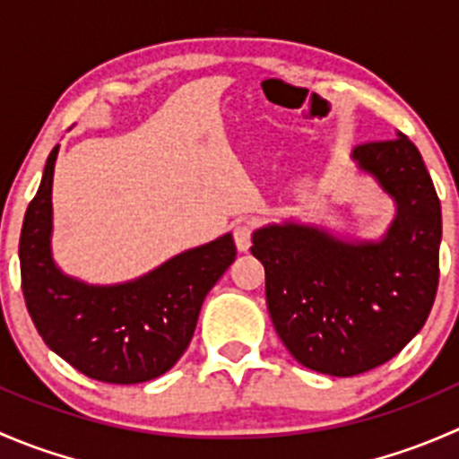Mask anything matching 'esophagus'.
<instances>
[{
    "mask_svg": "<svg viewBox=\"0 0 459 459\" xmlns=\"http://www.w3.org/2000/svg\"><path fill=\"white\" fill-rule=\"evenodd\" d=\"M253 233H255V226H253L251 221H239V224H235L233 238H235V247H238V251L247 253L248 248H251Z\"/></svg>",
    "mask_w": 459,
    "mask_h": 459,
    "instance_id": "obj_1",
    "label": "esophagus"
}]
</instances>
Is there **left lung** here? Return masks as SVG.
<instances>
[{"instance_id":"1","label":"left lung","mask_w":459,"mask_h":459,"mask_svg":"<svg viewBox=\"0 0 459 459\" xmlns=\"http://www.w3.org/2000/svg\"><path fill=\"white\" fill-rule=\"evenodd\" d=\"M353 157L397 202L382 242L286 224L257 230L251 247L280 340L302 367L335 377L395 358L427 322L439 281L442 208L418 146L397 135L359 143Z\"/></svg>"}]
</instances>
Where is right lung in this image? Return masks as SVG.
Instances as JSON below:
<instances>
[{
	"label": "right lung",
	"mask_w": 459,
	"mask_h": 459,
	"mask_svg": "<svg viewBox=\"0 0 459 459\" xmlns=\"http://www.w3.org/2000/svg\"><path fill=\"white\" fill-rule=\"evenodd\" d=\"M50 151L20 235L22 290L50 351L97 382L140 384L175 367L191 344L208 290L238 257L230 235L182 253L142 280L86 286L64 277L50 257Z\"/></svg>",
	"instance_id": "1"
}]
</instances>
